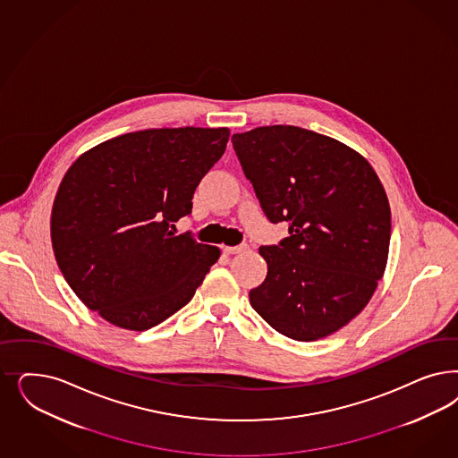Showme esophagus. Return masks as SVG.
Instances as JSON below:
<instances>
[{"mask_svg":"<svg viewBox=\"0 0 458 458\" xmlns=\"http://www.w3.org/2000/svg\"><path fill=\"white\" fill-rule=\"evenodd\" d=\"M248 250V244H239V246H224L222 251L225 254H239V252H244Z\"/></svg>","mask_w":458,"mask_h":458,"instance_id":"34e87169","label":"esophagus"}]
</instances>
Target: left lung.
I'll return each instance as SVG.
<instances>
[{
	"instance_id": "1",
	"label": "left lung",
	"mask_w": 458,
	"mask_h": 458,
	"mask_svg": "<svg viewBox=\"0 0 458 458\" xmlns=\"http://www.w3.org/2000/svg\"><path fill=\"white\" fill-rule=\"evenodd\" d=\"M233 147L267 221L288 222L290 234L259 248L267 275L250 303L290 339H324L360 313L383 278V183L352 148L296 126L233 134Z\"/></svg>"
}]
</instances>
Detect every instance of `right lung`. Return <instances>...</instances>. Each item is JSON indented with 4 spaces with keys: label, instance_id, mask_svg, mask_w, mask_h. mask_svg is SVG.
I'll list each match as a JSON object with an SVG mask.
<instances>
[{
    "label": "right lung",
    "instance_id": "obj_1",
    "mask_svg": "<svg viewBox=\"0 0 458 458\" xmlns=\"http://www.w3.org/2000/svg\"><path fill=\"white\" fill-rule=\"evenodd\" d=\"M227 141V128L145 130L75 160L54 200L50 236L88 309L141 332L192 300L221 251L170 229L192 214L193 192Z\"/></svg>",
    "mask_w": 458,
    "mask_h": 458
}]
</instances>
